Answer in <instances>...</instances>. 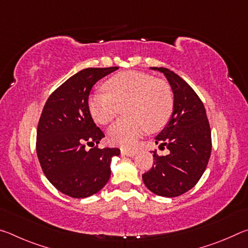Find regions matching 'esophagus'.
<instances>
[{
    "instance_id": "34e87169",
    "label": "esophagus",
    "mask_w": 248,
    "mask_h": 248,
    "mask_svg": "<svg viewBox=\"0 0 248 248\" xmlns=\"http://www.w3.org/2000/svg\"><path fill=\"white\" fill-rule=\"evenodd\" d=\"M136 151L133 150H125V149H121V154L123 155H127V156H134L136 155Z\"/></svg>"
}]
</instances>
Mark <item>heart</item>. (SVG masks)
Listing matches in <instances>:
<instances>
[{
	"instance_id": "1",
	"label": "heart",
	"mask_w": 248,
	"mask_h": 248,
	"mask_svg": "<svg viewBox=\"0 0 248 248\" xmlns=\"http://www.w3.org/2000/svg\"><path fill=\"white\" fill-rule=\"evenodd\" d=\"M109 93L95 92L89 108L96 123L107 124L125 106V117L108 131L112 144L132 149L146 131L156 132L169 124L173 114L174 95L170 86L151 74L127 71L114 75L105 83Z\"/></svg>"
}]
</instances>
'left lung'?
Here are the masks:
<instances>
[{
  "instance_id": "8db88e82",
  "label": "left lung",
  "mask_w": 248,
  "mask_h": 248,
  "mask_svg": "<svg viewBox=\"0 0 248 248\" xmlns=\"http://www.w3.org/2000/svg\"><path fill=\"white\" fill-rule=\"evenodd\" d=\"M165 75L174 94L173 114L155 142L170 153L153 151L154 165L142 175L144 185L155 195L177 197L190 190L207 169L211 154V130L199 96L184 79L166 68H151Z\"/></svg>"
}]
</instances>
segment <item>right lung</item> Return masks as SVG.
Instances as JSON below:
<instances>
[{
	"label": "right lung",
	"mask_w": 248,
	"mask_h": 248,
	"mask_svg": "<svg viewBox=\"0 0 248 248\" xmlns=\"http://www.w3.org/2000/svg\"><path fill=\"white\" fill-rule=\"evenodd\" d=\"M117 69L79 71L49 96L41 112L36 142L40 166L49 182L72 198H86L102 189L110 177L111 157L120 154L117 148H85L105 137L91 116L90 92Z\"/></svg>",
	"instance_id": "right-lung-1"
}]
</instances>
